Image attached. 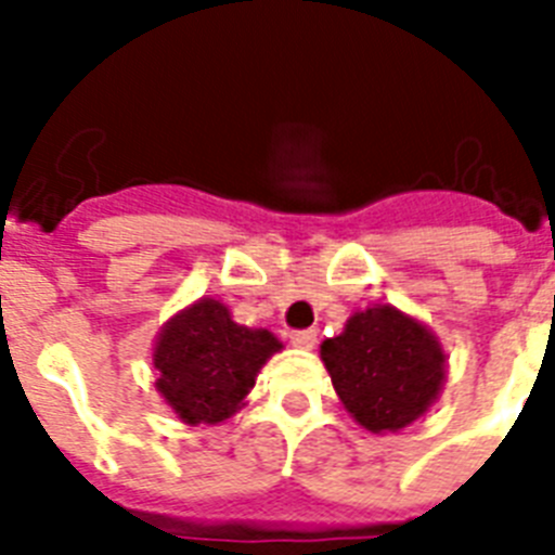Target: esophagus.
Wrapping results in <instances>:
<instances>
[{"instance_id": "obj_1", "label": "esophagus", "mask_w": 555, "mask_h": 555, "mask_svg": "<svg viewBox=\"0 0 555 555\" xmlns=\"http://www.w3.org/2000/svg\"><path fill=\"white\" fill-rule=\"evenodd\" d=\"M291 346H296V348H313V346H317V331H313V328L294 331V334H291Z\"/></svg>"}]
</instances>
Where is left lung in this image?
Wrapping results in <instances>:
<instances>
[{
	"mask_svg": "<svg viewBox=\"0 0 555 555\" xmlns=\"http://www.w3.org/2000/svg\"><path fill=\"white\" fill-rule=\"evenodd\" d=\"M320 357L346 412L371 435L412 426L447 383L440 339L395 305L351 313L343 334L322 343Z\"/></svg>",
	"mask_w": 555,
	"mask_h": 555,
	"instance_id": "1",
	"label": "left lung"
}]
</instances>
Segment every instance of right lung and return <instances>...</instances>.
Instances as JSON below:
<instances>
[{"label":"right lung","mask_w":555,"mask_h":555,"mask_svg":"<svg viewBox=\"0 0 555 555\" xmlns=\"http://www.w3.org/2000/svg\"><path fill=\"white\" fill-rule=\"evenodd\" d=\"M279 351L268 328L238 325L221 299L201 296L155 337V388L181 423L216 426L247 405L261 365Z\"/></svg>","instance_id":"right-lung-1"}]
</instances>
